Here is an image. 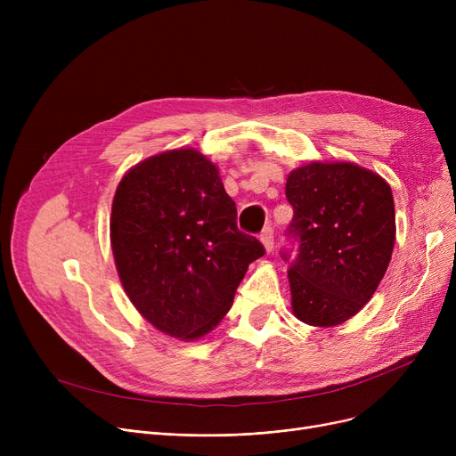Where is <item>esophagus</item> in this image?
<instances>
[{
	"instance_id": "34e87169",
	"label": "esophagus",
	"mask_w": 456,
	"mask_h": 456,
	"mask_svg": "<svg viewBox=\"0 0 456 456\" xmlns=\"http://www.w3.org/2000/svg\"><path fill=\"white\" fill-rule=\"evenodd\" d=\"M260 242H262V246H265V249L268 253L273 249V229L272 227H266L265 231L260 232Z\"/></svg>"
}]
</instances>
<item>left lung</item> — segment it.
Masks as SVG:
<instances>
[{
    "instance_id": "left-lung-1",
    "label": "left lung",
    "mask_w": 456,
    "mask_h": 456,
    "mask_svg": "<svg viewBox=\"0 0 456 456\" xmlns=\"http://www.w3.org/2000/svg\"><path fill=\"white\" fill-rule=\"evenodd\" d=\"M286 200L294 207L289 234L299 242L289 270L294 316L340 325L371 299L390 265L392 188L353 162H310L290 172Z\"/></svg>"
}]
</instances>
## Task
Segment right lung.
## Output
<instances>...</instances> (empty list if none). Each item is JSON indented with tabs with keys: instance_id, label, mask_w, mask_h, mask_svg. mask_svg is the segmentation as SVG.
I'll use <instances>...</instances> for the list:
<instances>
[{
	"instance_id": "1",
	"label": "right lung",
	"mask_w": 456,
	"mask_h": 456,
	"mask_svg": "<svg viewBox=\"0 0 456 456\" xmlns=\"http://www.w3.org/2000/svg\"><path fill=\"white\" fill-rule=\"evenodd\" d=\"M110 246L124 290L155 329L198 340L222 322L248 266L265 255L203 153L153 155L119 181Z\"/></svg>"
}]
</instances>
